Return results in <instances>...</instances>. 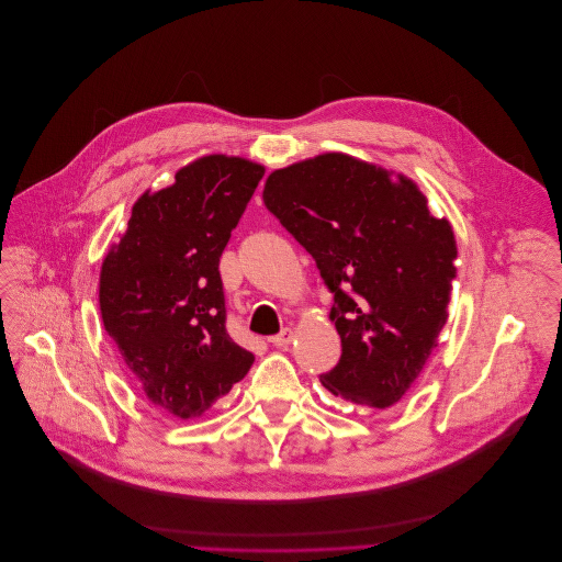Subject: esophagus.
Segmentation results:
<instances>
[{"label":"esophagus","mask_w":562,"mask_h":562,"mask_svg":"<svg viewBox=\"0 0 562 562\" xmlns=\"http://www.w3.org/2000/svg\"><path fill=\"white\" fill-rule=\"evenodd\" d=\"M292 341H294V331L290 327L281 329L277 336H272V339H270V344L277 346V348H288Z\"/></svg>","instance_id":"obj_1"}]
</instances>
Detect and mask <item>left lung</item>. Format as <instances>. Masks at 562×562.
<instances>
[{
	"mask_svg": "<svg viewBox=\"0 0 562 562\" xmlns=\"http://www.w3.org/2000/svg\"><path fill=\"white\" fill-rule=\"evenodd\" d=\"M263 201L334 294L329 318L344 350L323 387L372 409L398 403L447 321L457 277L450 221L429 212L409 177L344 153L274 170Z\"/></svg>",
	"mask_w": 562,
	"mask_h": 562,
	"instance_id": "8db88e82",
	"label": "left lung"
}]
</instances>
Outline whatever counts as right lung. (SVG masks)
<instances>
[{"instance_id": "add662e5", "label": "right lung", "mask_w": 562, "mask_h": 562, "mask_svg": "<svg viewBox=\"0 0 562 562\" xmlns=\"http://www.w3.org/2000/svg\"><path fill=\"white\" fill-rule=\"evenodd\" d=\"M263 172L244 157L194 159L135 201L101 263L103 327L146 398L177 418L207 412L255 363L226 329L218 259Z\"/></svg>"}]
</instances>
